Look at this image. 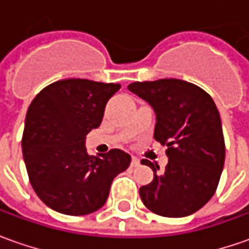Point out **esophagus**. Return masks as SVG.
Masks as SVG:
<instances>
[{"label":"esophagus","mask_w":249,"mask_h":249,"mask_svg":"<svg viewBox=\"0 0 249 249\" xmlns=\"http://www.w3.org/2000/svg\"><path fill=\"white\" fill-rule=\"evenodd\" d=\"M130 165H131V167L140 166V159L136 158V157H133V158H131V163H130Z\"/></svg>","instance_id":"34e87169"}]
</instances>
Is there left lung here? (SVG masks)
I'll use <instances>...</instances> for the list:
<instances>
[{
    "label": "left lung",
    "instance_id": "obj_1",
    "mask_svg": "<svg viewBox=\"0 0 249 249\" xmlns=\"http://www.w3.org/2000/svg\"><path fill=\"white\" fill-rule=\"evenodd\" d=\"M131 92L147 101L157 113L154 139L166 145L165 172L148 159L154 180L140 187V196L151 212L183 217L196 212L215 194L225 165V139L219 110L211 95L178 79L136 82Z\"/></svg>",
    "mask_w": 249,
    "mask_h": 249
}]
</instances>
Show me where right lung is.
I'll return each mask as SVG.
<instances>
[{"instance_id":"1","label":"right lung","mask_w":249,"mask_h":249,"mask_svg":"<svg viewBox=\"0 0 249 249\" xmlns=\"http://www.w3.org/2000/svg\"><path fill=\"white\" fill-rule=\"evenodd\" d=\"M120 84L66 79L40 91L24 122L22 151L29 180L38 198L63 215H89L107 202L113 178L131 157L110 149L89 155L86 136L97 129L105 105Z\"/></svg>"}]
</instances>
